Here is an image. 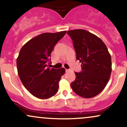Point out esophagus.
Returning <instances> with one entry per match:
<instances>
[{
	"label": "esophagus",
	"instance_id": "1",
	"mask_svg": "<svg viewBox=\"0 0 127 127\" xmlns=\"http://www.w3.org/2000/svg\"><path fill=\"white\" fill-rule=\"evenodd\" d=\"M70 69H65V72H70Z\"/></svg>",
	"mask_w": 127,
	"mask_h": 127
}]
</instances>
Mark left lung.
Wrapping results in <instances>:
<instances>
[{
	"mask_svg": "<svg viewBox=\"0 0 127 127\" xmlns=\"http://www.w3.org/2000/svg\"><path fill=\"white\" fill-rule=\"evenodd\" d=\"M73 40L76 59L82 71L75 72L70 85L73 91L84 98H92L104 90L112 72L111 56L101 39L83 29L67 32Z\"/></svg>",
	"mask_w": 127,
	"mask_h": 127,
	"instance_id": "left-lung-1",
	"label": "left lung"
}]
</instances>
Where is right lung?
I'll return each instance as SVG.
<instances>
[{
  "label": "right lung",
  "instance_id": "1",
  "mask_svg": "<svg viewBox=\"0 0 127 127\" xmlns=\"http://www.w3.org/2000/svg\"><path fill=\"white\" fill-rule=\"evenodd\" d=\"M66 31L44 33L23 45L17 59L18 73L24 87L34 97L46 99L54 95L65 68L49 67L51 54Z\"/></svg>",
  "mask_w": 127,
  "mask_h": 127
}]
</instances>
